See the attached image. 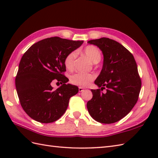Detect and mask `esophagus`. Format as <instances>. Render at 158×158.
Here are the masks:
<instances>
[{
	"label": "esophagus",
	"mask_w": 158,
	"mask_h": 158,
	"mask_svg": "<svg viewBox=\"0 0 158 158\" xmlns=\"http://www.w3.org/2000/svg\"><path fill=\"white\" fill-rule=\"evenodd\" d=\"M79 92H83V88H81V87H79Z\"/></svg>",
	"instance_id": "1"
}]
</instances>
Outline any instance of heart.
I'll return each mask as SVG.
<instances>
[{
  "label": "heart",
  "instance_id": "b5f03b06",
  "mask_svg": "<svg viewBox=\"0 0 158 158\" xmlns=\"http://www.w3.org/2000/svg\"><path fill=\"white\" fill-rule=\"evenodd\" d=\"M83 52L84 54L91 60L93 63H98L101 59V53L96 46L88 45L83 49ZM76 58V53L72 52L66 55L64 64L66 69L69 70H72L74 68V63ZM95 78V75L94 73H75L70 77V83L73 85L77 86L85 87L88 86Z\"/></svg>",
  "mask_w": 158,
  "mask_h": 158
}]
</instances>
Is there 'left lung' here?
I'll use <instances>...</instances> for the list:
<instances>
[{
	"label": "left lung",
	"instance_id": "obj_1",
	"mask_svg": "<svg viewBox=\"0 0 158 158\" xmlns=\"http://www.w3.org/2000/svg\"><path fill=\"white\" fill-rule=\"evenodd\" d=\"M96 45L104 56L103 66L91 89L92 98L87 103L89 115L96 122L113 123L128 114L138 100L141 80L135 58L119 43L102 37L88 42ZM107 88L103 93L101 90Z\"/></svg>",
	"mask_w": 158,
	"mask_h": 158
}]
</instances>
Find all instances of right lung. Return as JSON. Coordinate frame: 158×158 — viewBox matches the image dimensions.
Returning a JSON list of instances; mask_svg holds the SVG:
<instances>
[{
	"label": "right lung",
	"instance_id": "right-lung-1",
	"mask_svg": "<svg viewBox=\"0 0 158 158\" xmlns=\"http://www.w3.org/2000/svg\"><path fill=\"white\" fill-rule=\"evenodd\" d=\"M83 41L54 37L43 39L26 51L20 60L15 78L17 93L21 106L32 119L41 123H52L65 113L70 97L79 92L63 75L68 53L79 48ZM62 84L56 90L51 83Z\"/></svg>",
	"mask_w": 158,
	"mask_h": 158
}]
</instances>
